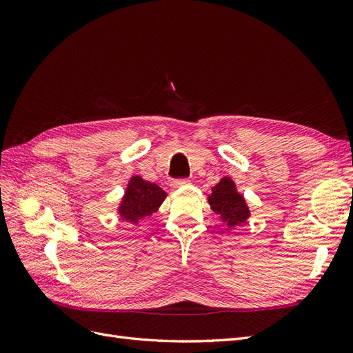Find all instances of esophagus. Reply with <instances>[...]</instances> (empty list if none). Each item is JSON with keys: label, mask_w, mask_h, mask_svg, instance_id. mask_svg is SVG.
Returning <instances> with one entry per match:
<instances>
[{"label": "esophagus", "mask_w": 353, "mask_h": 353, "mask_svg": "<svg viewBox=\"0 0 353 353\" xmlns=\"http://www.w3.org/2000/svg\"><path fill=\"white\" fill-rule=\"evenodd\" d=\"M188 184H190V179H175V181H172V184H170V187H172L174 190H176V188H181V187L188 185Z\"/></svg>", "instance_id": "34e87169"}]
</instances>
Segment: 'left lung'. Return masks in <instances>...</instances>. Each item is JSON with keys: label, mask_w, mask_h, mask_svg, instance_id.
I'll use <instances>...</instances> for the list:
<instances>
[{"label": "left lung", "mask_w": 353, "mask_h": 353, "mask_svg": "<svg viewBox=\"0 0 353 353\" xmlns=\"http://www.w3.org/2000/svg\"><path fill=\"white\" fill-rule=\"evenodd\" d=\"M209 206L218 219L225 223L228 230L244 225L252 216L250 208L244 196L239 193L237 184L231 176H222L216 185L212 187V193L208 196Z\"/></svg>", "instance_id": "8db88e82"}]
</instances>
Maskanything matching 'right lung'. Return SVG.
Returning a JSON list of instances; mask_svg holds the SVG:
<instances>
[{
	"label": "right lung",
	"mask_w": 353,
	"mask_h": 353,
	"mask_svg": "<svg viewBox=\"0 0 353 353\" xmlns=\"http://www.w3.org/2000/svg\"><path fill=\"white\" fill-rule=\"evenodd\" d=\"M166 197V191L157 184L134 175L128 179L125 193L116 208V213L119 219L138 225L141 219L152 216L157 212Z\"/></svg>",
	"instance_id": "right-lung-1"
}]
</instances>
